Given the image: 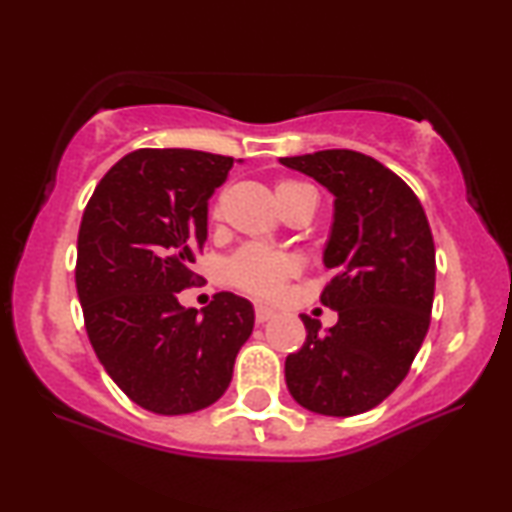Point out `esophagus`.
Segmentation results:
<instances>
[{"instance_id": "34e87169", "label": "esophagus", "mask_w": 512, "mask_h": 512, "mask_svg": "<svg viewBox=\"0 0 512 512\" xmlns=\"http://www.w3.org/2000/svg\"><path fill=\"white\" fill-rule=\"evenodd\" d=\"M272 317H275V310H272V307L261 305V303L256 305V321H258V324H263V321H268Z\"/></svg>"}]
</instances>
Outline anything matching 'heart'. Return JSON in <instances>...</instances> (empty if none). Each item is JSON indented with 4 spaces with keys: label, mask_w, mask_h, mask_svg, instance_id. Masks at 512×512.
<instances>
[{
    "label": "heart",
    "mask_w": 512,
    "mask_h": 512,
    "mask_svg": "<svg viewBox=\"0 0 512 512\" xmlns=\"http://www.w3.org/2000/svg\"><path fill=\"white\" fill-rule=\"evenodd\" d=\"M298 188H307L298 181H279L277 184V200L286 193L298 191ZM296 270V263L289 256L272 254V251L249 244L237 251V254L228 261V277L230 282L240 286V289L256 293V296H270L275 293L286 277Z\"/></svg>",
    "instance_id": "heart-1"
}]
</instances>
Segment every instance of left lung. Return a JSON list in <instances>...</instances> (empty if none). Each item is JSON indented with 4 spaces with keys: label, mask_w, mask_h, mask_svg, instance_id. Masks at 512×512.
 Returning <instances> with one entry per match:
<instances>
[{
    "label": "left lung",
    "mask_w": 512,
    "mask_h": 512,
    "mask_svg": "<svg viewBox=\"0 0 512 512\" xmlns=\"http://www.w3.org/2000/svg\"><path fill=\"white\" fill-rule=\"evenodd\" d=\"M333 195L324 265L333 279L321 303L338 324L321 331L303 314L307 338L286 356L284 375L303 408L352 417L380 405L429 331L436 247L422 202L405 181L366 153L328 149L279 158Z\"/></svg>",
    "instance_id": "8db88e82"
}]
</instances>
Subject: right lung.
<instances>
[{"label":"right lung","instance_id":"add662e5","mask_svg":"<svg viewBox=\"0 0 512 512\" xmlns=\"http://www.w3.org/2000/svg\"><path fill=\"white\" fill-rule=\"evenodd\" d=\"M233 158L139 149L118 160L88 200L76 244V291L97 359L128 398L156 415L212 405L254 331V305L216 293L205 310L177 293L207 240V207Z\"/></svg>","mask_w":512,"mask_h":512}]
</instances>
